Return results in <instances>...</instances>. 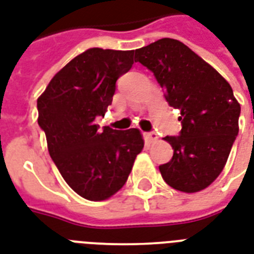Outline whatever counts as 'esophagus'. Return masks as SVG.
Segmentation results:
<instances>
[{"label":"esophagus","instance_id":"obj_1","mask_svg":"<svg viewBox=\"0 0 254 254\" xmlns=\"http://www.w3.org/2000/svg\"><path fill=\"white\" fill-rule=\"evenodd\" d=\"M144 137H145V140L148 141V143H154V141L158 140V135H156V132H154V131H151V132H145Z\"/></svg>","mask_w":254,"mask_h":254}]
</instances>
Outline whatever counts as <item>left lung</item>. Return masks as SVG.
<instances>
[{"instance_id": "8db88e82", "label": "left lung", "mask_w": 254, "mask_h": 254, "mask_svg": "<svg viewBox=\"0 0 254 254\" xmlns=\"http://www.w3.org/2000/svg\"><path fill=\"white\" fill-rule=\"evenodd\" d=\"M135 62L154 72L168 105L180 110L182 131L166 136L174 156L159 166L164 182L193 193L221 174L239 133L241 107L231 84L184 43L162 38L135 50Z\"/></svg>"}]
</instances>
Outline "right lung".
I'll return each mask as SVG.
<instances>
[{
  "label": "right lung",
  "mask_w": 254,
  "mask_h": 254,
  "mask_svg": "<svg viewBox=\"0 0 254 254\" xmlns=\"http://www.w3.org/2000/svg\"><path fill=\"white\" fill-rule=\"evenodd\" d=\"M133 50L88 49L57 72L37 100L38 125L57 168L82 197L100 201L125 186L144 147L140 131L95 125L113 102Z\"/></svg>",
  "instance_id": "obj_1"
}]
</instances>
